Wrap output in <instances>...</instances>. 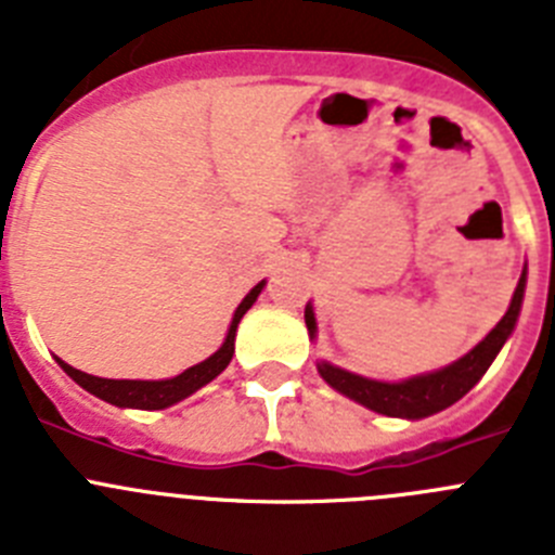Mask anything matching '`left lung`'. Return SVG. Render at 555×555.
<instances>
[{
	"label": "left lung",
	"instance_id": "left-lung-1",
	"mask_svg": "<svg viewBox=\"0 0 555 555\" xmlns=\"http://www.w3.org/2000/svg\"><path fill=\"white\" fill-rule=\"evenodd\" d=\"M526 281L528 269H522L519 283L514 288V297L508 302V311L503 313V320L480 338L478 345L461 356L453 364L442 366V370L423 372V375L405 377V380H375V377L356 375L350 370L331 364V361H320L322 380L338 391V395L350 397L364 409L375 411L384 416H400V420H425L430 414H439L448 405L459 403L461 397L467 395L475 384H478L483 372L492 366L498 352L508 341L514 333V325L519 320V308H522V297H526ZM306 327L308 336L317 338V317H313V306H306Z\"/></svg>",
	"mask_w": 555,
	"mask_h": 555
}]
</instances>
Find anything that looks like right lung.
Here are the masks:
<instances>
[{
  "label": "right lung",
  "instance_id": "right-lung-1",
  "mask_svg": "<svg viewBox=\"0 0 555 555\" xmlns=\"http://www.w3.org/2000/svg\"><path fill=\"white\" fill-rule=\"evenodd\" d=\"M267 281H261L258 286L249 288V294L238 302L233 313V322L228 327V336H224L222 347L210 358L199 361V364L189 366L185 372L175 377H166V380H111V377H96L88 375V372L75 370L72 364L55 358L61 370L66 372L75 384H80L82 389L91 391L94 397L105 400L111 405H119V409H141V411H158V409H169V405L180 403L185 397H191L197 389H203L205 384H210L214 377L222 375L224 366L230 364V358H233L235 350V331H238V322H242L244 313L253 308V302L258 300V294L263 292Z\"/></svg>",
  "mask_w": 555,
  "mask_h": 555
}]
</instances>
